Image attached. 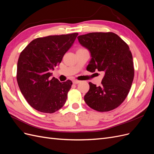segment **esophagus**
Masks as SVG:
<instances>
[{
    "label": "esophagus",
    "instance_id": "34e87169",
    "mask_svg": "<svg viewBox=\"0 0 154 154\" xmlns=\"http://www.w3.org/2000/svg\"><path fill=\"white\" fill-rule=\"evenodd\" d=\"M80 82H81V81H80V80H72V83H74V84H78V83H80Z\"/></svg>",
    "mask_w": 154,
    "mask_h": 154
}]
</instances>
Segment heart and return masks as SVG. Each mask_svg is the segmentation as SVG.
<instances>
[{
  "mask_svg": "<svg viewBox=\"0 0 154 154\" xmlns=\"http://www.w3.org/2000/svg\"><path fill=\"white\" fill-rule=\"evenodd\" d=\"M81 49H82V48H81Z\"/></svg>",
  "mask_w": 154,
  "mask_h": 154,
  "instance_id": "1",
  "label": "heart"
}]
</instances>
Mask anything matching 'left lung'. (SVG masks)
Listing matches in <instances>:
<instances>
[{
    "label": "left lung",
    "mask_w": 154,
    "mask_h": 154,
    "mask_svg": "<svg viewBox=\"0 0 154 154\" xmlns=\"http://www.w3.org/2000/svg\"><path fill=\"white\" fill-rule=\"evenodd\" d=\"M79 42L89 50L91 60L88 71L104 73L101 85L88 83L84 96L87 105L98 112L115 109L127 97L134 77L131 51L127 44L112 32H96L78 36Z\"/></svg>",
    "instance_id": "left-lung-1"
}]
</instances>
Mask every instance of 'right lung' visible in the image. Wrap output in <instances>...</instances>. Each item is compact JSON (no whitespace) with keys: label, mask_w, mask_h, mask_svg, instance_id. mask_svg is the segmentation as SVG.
I'll list each match as a JSON object with an SVG mask.
<instances>
[{"label":"right lung","mask_w":154,"mask_h":154,"mask_svg":"<svg viewBox=\"0 0 154 154\" xmlns=\"http://www.w3.org/2000/svg\"><path fill=\"white\" fill-rule=\"evenodd\" d=\"M78 32L37 38L27 45L18 58L17 80L25 99L35 110L54 113L65 105L72 83L51 78V70L61 63Z\"/></svg>","instance_id":"obj_1"}]
</instances>
